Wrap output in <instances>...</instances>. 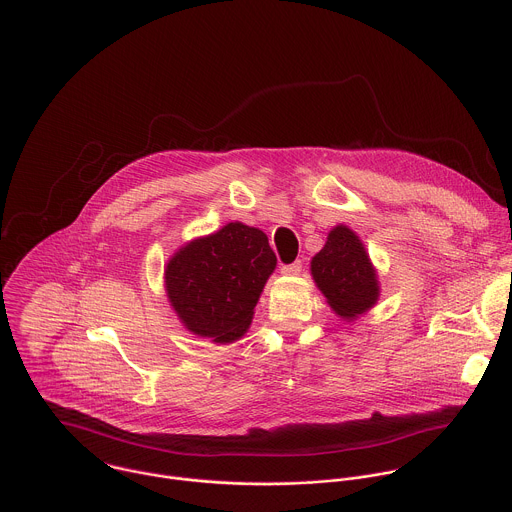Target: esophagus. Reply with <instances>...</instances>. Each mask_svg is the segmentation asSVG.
I'll return each mask as SVG.
<instances>
[{"label":"esophagus","mask_w":512,"mask_h":512,"mask_svg":"<svg viewBox=\"0 0 512 512\" xmlns=\"http://www.w3.org/2000/svg\"><path fill=\"white\" fill-rule=\"evenodd\" d=\"M301 272V260H295L292 264H284L282 266V274L284 276H297Z\"/></svg>","instance_id":"obj_1"}]
</instances>
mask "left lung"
I'll use <instances>...</instances> for the list:
<instances>
[{
    "label": "left lung",
    "mask_w": 512,
    "mask_h": 512,
    "mask_svg": "<svg viewBox=\"0 0 512 512\" xmlns=\"http://www.w3.org/2000/svg\"><path fill=\"white\" fill-rule=\"evenodd\" d=\"M311 274L329 305L343 319H355L378 299L376 274L359 236L337 226L311 260Z\"/></svg>",
    "instance_id": "obj_1"
}]
</instances>
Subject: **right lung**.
<instances>
[{
  "mask_svg": "<svg viewBox=\"0 0 512 512\" xmlns=\"http://www.w3.org/2000/svg\"><path fill=\"white\" fill-rule=\"evenodd\" d=\"M274 268L276 254L268 236L242 222H230L169 260L165 288L189 331L215 343H230L250 327Z\"/></svg>",
  "mask_w": 512,
  "mask_h": 512,
  "instance_id": "add662e5",
  "label": "right lung"
}]
</instances>
